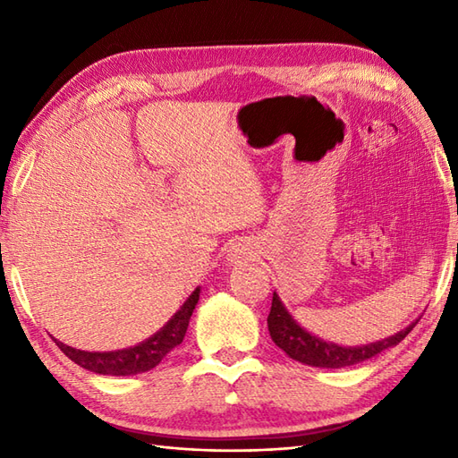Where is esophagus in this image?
<instances>
[{"label": "esophagus", "instance_id": "34e87169", "mask_svg": "<svg viewBox=\"0 0 458 458\" xmlns=\"http://www.w3.org/2000/svg\"><path fill=\"white\" fill-rule=\"evenodd\" d=\"M251 258H256V250L250 242H238L236 246H232L230 256H228L232 264H242V261H248Z\"/></svg>", "mask_w": 458, "mask_h": 458}]
</instances>
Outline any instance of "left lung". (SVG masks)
<instances>
[{"mask_svg":"<svg viewBox=\"0 0 458 458\" xmlns=\"http://www.w3.org/2000/svg\"><path fill=\"white\" fill-rule=\"evenodd\" d=\"M415 325L417 320L410 327L400 330V333H395L384 340H376V343L362 346H340L335 343H327V340L310 335L307 328L301 327L297 320L291 317V313L284 305V301L279 299L276 291L267 317L271 340H274L289 358L315 368H346L364 362V360L374 358L379 352H384V350L400 344L402 340L411 333Z\"/></svg>","mask_w":458,"mask_h":458,"instance_id":"obj_1","label":"left lung"}]
</instances>
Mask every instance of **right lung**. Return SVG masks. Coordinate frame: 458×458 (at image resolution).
Returning <instances> with one entry per match:
<instances>
[{
	"label": "right lung",
	"mask_w": 458,
	"mask_h": 458,
	"mask_svg": "<svg viewBox=\"0 0 458 458\" xmlns=\"http://www.w3.org/2000/svg\"><path fill=\"white\" fill-rule=\"evenodd\" d=\"M200 287H197L184 301L181 309L174 313L169 323L157 333L143 340L138 346L114 350V352H86V350H76L72 346H66L64 343H58L56 346L72 360L74 364H79L86 369H90L94 374L104 376H135L157 366L161 360L167 356L174 346H179L184 338V333L189 328V320L194 307L199 303Z\"/></svg>",
	"instance_id": "1"
}]
</instances>
